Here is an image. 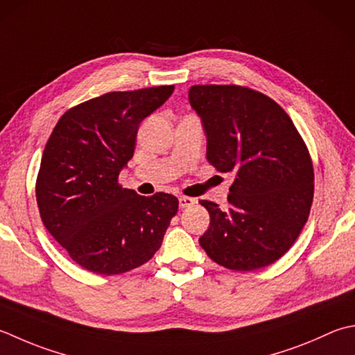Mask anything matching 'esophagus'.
<instances>
[{
    "instance_id": "1",
    "label": "esophagus",
    "mask_w": 355,
    "mask_h": 355,
    "mask_svg": "<svg viewBox=\"0 0 355 355\" xmlns=\"http://www.w3.org/2000/svg\"><path fill=\"white\" fill-rule=\"evenodd\" d=\"M178 201H180V207H182V209H184V207H189V206H192V205H196V198H191V197H184V196H182V197H178Z\"/></svg>"
}]
</instances>
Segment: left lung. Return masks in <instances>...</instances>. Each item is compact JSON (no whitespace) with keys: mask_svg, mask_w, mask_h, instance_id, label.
I'll list each match as a JSON object with an SVG mask.
<instances>
[{"mask_svg":"<svg viewBox=\"0 0 355 355\" xmlns=\"http://www.w3.org/2000/svg\"><path fill=\"white\" fill-rule=\"evenodd\" d=\"M189 103L203 121L207 162L232 172L229 207L200 200L211 223L200 245L217 265L255 270L289 251L308 221L314 168L293 120L268 95L237 85H198Z\"/></svg>","mask_w":355,"mask_h":355,"instance_id":"left-lung-1","label":"left lung"}]
</instances>
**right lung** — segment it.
<instances>
[{"label": "right lung", "instance_id": "obj_1", "mask_svg": "<svg viewBox=\"0 0 355 355\" xmlns=\"http://www.w3.org/2000/svg\"><path fill=\"white\" fill-rule=\"evenodd\" d=\"M173 92L157 86L109 92L64 112L41 158V220L69 257L90 272L124 274L149 261L178 211L171 193L138 196L118 183L140 123Z\"/></svg>", "mask_w": 355, "mask_h": 355}]
</instances>
